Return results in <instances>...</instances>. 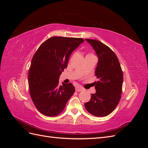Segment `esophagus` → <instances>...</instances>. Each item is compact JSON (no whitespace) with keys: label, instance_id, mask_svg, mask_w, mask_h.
I'll list each match as a JSON object with an SVG mask.
<instances>
[{"label":"esophagus","instance_id":"esophagus-1","mask_svg":"<svg viewBox=\"0 0 148 148\" xmlns=\"http://www.w3.org/2000/svg\"><path fill=\"white\" fill-rule=\"evenodd\" d=\"M75 90H76V91L77 92H79V91H83L84 90V89L82 88V87H81V86H77L75 88Z\"/></svg>","mask_w":148,"mask_h":148}]
</instances>
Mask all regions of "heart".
<instances>
[{
    "instance_id": "b5f03b06",
    "label": "heart",
    "mask_w": 148,
    "mask_h": 148,
    "mask_svg": "<svg viewBox=\"0 0 148 148\" xmlns=\"http://www.w3.org/2000/svg\"><path fill=\"white\" fill-rule=\"evenodd\" d=\"M88 55H92V54H91V53H89V54H88Z\"/></svg>"
}]
</instances>
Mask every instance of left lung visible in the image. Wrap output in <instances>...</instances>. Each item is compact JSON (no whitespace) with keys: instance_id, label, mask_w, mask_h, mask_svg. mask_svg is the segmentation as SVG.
I'll return each mask as SVG.
<instances>
[{"instance_id":"left-lung-1","label":"left lung","mask_w":148,"mask_h":148,"mask_svg":"<svg viewBox=\"0 0 148 148\" xmlns=\"http://www.w3.org/2000/svg\"><path fill=\"white\" fill-rule=\"evenodd\" d=\"M95 49L98 57L95 75L98 81L94 83L96 93L85 103L86 110L96 117H104L115 110L121 99L123 72L117 56L101 41L85 39Z\"/></svg>"}]
</instances>
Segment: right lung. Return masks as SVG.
I'll use <instances>...</instances> for the list:
<instances>
[{
    "mask_svg": "<svg viewBox=\"0 0 148 148\" xmlns=\"http://www.w3.org/2000/svg\"><path fill=\"white\" fill-rule=\"evenodd\" d=\"M83 38L52 37L39 47L31 60L28 74L29 93L37 109L44 115L55 117L65 107L75 92L71 83L59 84L60 74L69 57Z\"/></svg>",
    "mask_w": 148,
    "mask_h": 148,
    "instance_id": "add662e5",
    "label": "right lung"
}]
</instances>
